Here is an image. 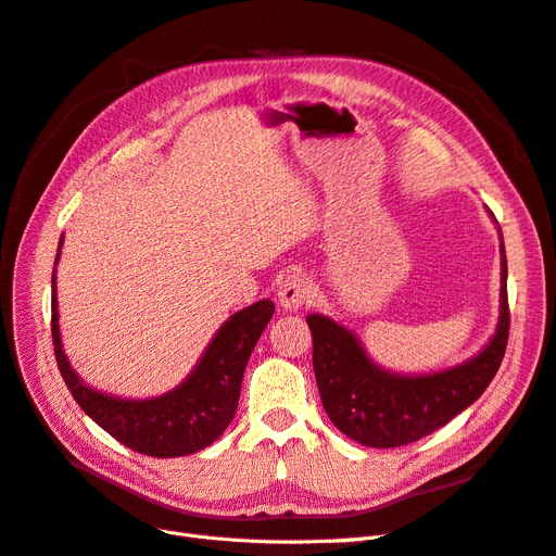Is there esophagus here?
I'll list each match as a JSON object with an SVG mask.
<instances>
[{"instance_id":"1","label":"esophagus","mask_w":556,"mask_h":556,"mask_svg":"<svg viewBox=\"0 0 556 556\" xmlns=\"http://www.w3.org/2000/svg\"><path fill=\"white\" fill-rule=\"evenodd\" d=\"M311 282L304 276H288L278 288V304L282 311H301L311 301Z\"/></svg>"}]
</instances>
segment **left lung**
<instances>
[{
    "instance_id": "8db88e82",
    "label": "left lung",
    "mask_w": 556,
    "mask_h": 556,
    "mask_svg": "<svg viewBox=\"0 0 556 556\" xmlns=\"http://www.w3.org/2000/svg\"><path fill=\"white\" fill-rule=\"evenodd\" d=\"M494 217V213H490ZM313 333V368L319 399L348 439L366 447L415 443L476 403L496 376L506 355L508 262L501 237V311L496 331L476 357L445 371L401 376L378 366L359 339L327 315H308Z\"/></svg>"
}]
</instances>
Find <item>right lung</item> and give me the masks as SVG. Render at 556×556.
Returning a JSON list of instances; mask_svg holds the SVG:
<instances>
[{
	"label": "right lung",
	"mask_w": 556,
	"mask_h": 556,
	"mask_svg": "<svg viewBox=\"0 0 556 556\" xmlns=\"http://www.w3.org/2000/svg\"><path fill=\"white\" fill-rule=\"evenodd\" d=\"M62 241L64 237L60 239L55 266ZM274 311V301L262 299L257 304L233 313L217 329L192 374L172 392L150 399H123L99 392L88 382H83L74 371L60 339L55 271L50 325H53V345L60 374L86 415L134 452L169 459L208 447L229 427L239 406L245 364Z\"/></svg>",
	"instance_id": "add662e5"
}]
</instances>
